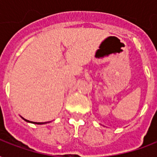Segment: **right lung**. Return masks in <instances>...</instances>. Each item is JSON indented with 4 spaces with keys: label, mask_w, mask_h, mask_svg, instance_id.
<instances>
[{
    "label": "right lung",
    "mask_w": 157,
    "mask_h": 157,
    "mask_svg": "<svg viewBox=\"0 0 157 157\" xmlns=\"http://www.w3.org/2000/svg\"><path fill=\"white\" fill-rule=\"evenodd\" d=\"M23 119H24V120H25V121H27V122H30V123H33V124H47V123H48V122H45V123H37V122H32V121H29V120H27V119H25V118H23Z\"/></svg>",
    "instance_id": "1"
}]
</instances>
